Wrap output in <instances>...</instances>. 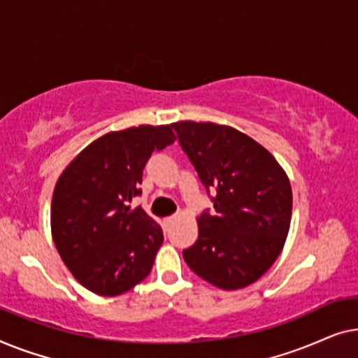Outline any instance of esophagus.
Masks as SVG:
<instances>
[{
	"mask_svg": "<svg viewBox=\"0 0 358 358\" xmlns=\"http://www.w3.org/2000/svg\"><path fill=\"white\" fill-rule=\"evenodd\" d=\"M174 222H176V215H173V217L164 218V224H166V227H171V224H173Z\"/></svg>",
	"mask_w": 358,
	"mask_h": 358,
	"instance_id": "34e87169",
	"label": "esophagus"
}]
</instances>
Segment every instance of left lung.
Listing matches in <instances>:
<instances>
[{
    "mask_svg": "<svg viewBox=\"0 0 358 358\" xmlns=\"http://www.w3.org/2000/svg\"><path fill=\"white\" fill-rule=\"evenodd\" d=\"M180 148L207 194L217 190L197 218L199 238L182 256L192 272L223 290L261 278L285 244L292 187L268 151L233 127L212 122L173 124Z\"/></svg>",
    "mask_w": 358,
    "mask_h": 358,
    "instance_id": "left-lung-1",
    "label": "left lung"
}]
</instances>
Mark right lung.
Instances as JSON below:
<instances>
[{
  "instance_id": "right-lung-1",
  "label": "right lung",
  "mask_w": 358,
  "mask_h": 358,
  "mask_svg": "<svg viewBox=\"0 0 358 358\" xmlns=\"http://www.w3.org/2000/svg\"><path fill=\"white\" fill-rule=\"evenodd\" d=\"M171 125L110 131L87 145L53 190L50 220L57 251L83 287L101 296L129 292L151 272L163 229L141 207L145 164L174 143Z\"/></svg>"
}]
</instances>
